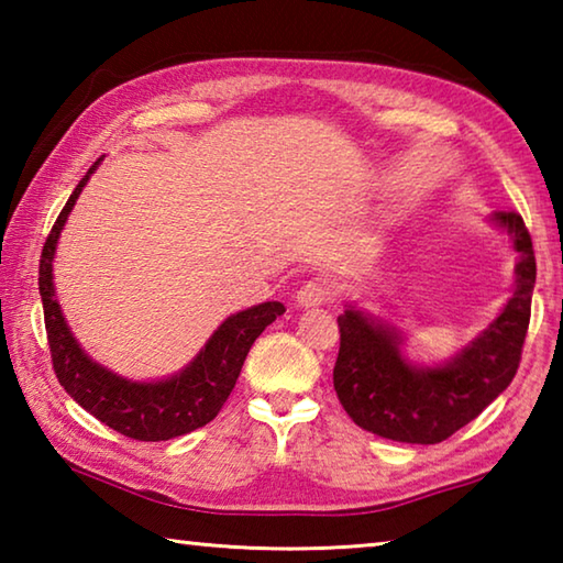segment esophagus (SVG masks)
I'll list each match as a JSON object with an SVG mask.
<instances>
[{
  "label": "esophagus",
  "mask_w": 563,
  "mask_h": 563,
  "mask_svg": "<svg viewBox=\"0 0 563 563\" xmlns=\"http://www.w3.org/2000/svg\"><path fill=\"white\" fill-rule=\"evenodd\" d=\"M332 285L328 278H312L298 290V305L300 308H320V305L330 302Z\"/></svg>",
  "instance_id": "34e87169"
}]
</instances>
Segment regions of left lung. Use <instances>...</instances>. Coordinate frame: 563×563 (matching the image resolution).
Wrapping results in <instances>:
<instances>
[{
	"label": "left lung",
	"instance_id": "left-lung-1",
	"mask_svg": "<svg viewBox=\"0 0 563 563\" xmlns=\"http://www.w3.org/2000/svg\"><path fill=\"white\" fill-rule=\"evenodd\" d=\"M519 253L517 283L501 316L444 367L419 369L399 355L393 328L350 308L338 318L340 352L332 385L362 430L407 444L450 440L494 402L517 375L531 318L537 258L517 211L494 213Z\"/></svg>",
	"mask_w": 563,
	"mask_h": 563
}]
</instances>
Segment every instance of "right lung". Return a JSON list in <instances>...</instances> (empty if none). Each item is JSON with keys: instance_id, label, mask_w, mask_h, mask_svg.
I'll return each mask as SVG.
<instances>
[{"instance_id": "right-lung-1", "label": "right lung", "mask_w": 563, "mask_h": 563, "mask_svg": "<svg viewBox=\"0 0 563 563\" xmlns=\"http://www.w3.org/2000/svg\"><path fill=\"white\" fill-rule=\"evenodd\" d=\"M99 161L74 188L49 235H46L42 251L40 292L52 365L66 393L111 430L139 442L174 440V437L208 424L221 412L228 395L233 393L238 375H241L247 350L275 318L283 316L285 305L273 300L231 316L213 332V338L206 342V347L198 352V357L184 373L164 379V383H131V379L113 375L107 367L89 360L76 345L64 322L59 302L54 300L52 261L66 218H69L89 176L97 170Z\"/></svg>"}]
</instances>
